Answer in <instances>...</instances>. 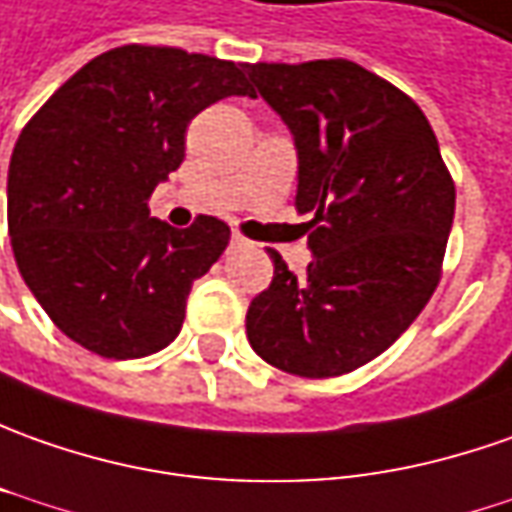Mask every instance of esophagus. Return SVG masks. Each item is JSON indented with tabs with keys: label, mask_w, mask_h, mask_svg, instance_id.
I'll use <instances>...</instances> for the list:
<instances>
[{
	"label": "esophagus",
	"mask_w": 512,
	"mask_h": 512,
	"mask_svg": "<svg viewBox=\"0 0 512 512\" xmlns=\"http://www.w3.org/2000/svg\"><path fill=\"white\" fill-rule=\"evenodd\" d=\"M231 245H233V248H245V245H250V242L245 239V236H242V233H233Z\"/></svg>",
	"instance_id": "esophagus-1"
}]
</instances>
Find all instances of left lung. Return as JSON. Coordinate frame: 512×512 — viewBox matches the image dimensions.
Wrapping results in <instances>:
<instances>
[{
    "instance_id": "left-lung-1",
    "label": "left lung",
    "mask_w": 512,
    "mask_h": 512,
    "mask_svg": "<svg viewBox=\"0 0 512 512\" xmlns=\"http://www.w3.org/2000/svg\"><path fill=\"white\" fill-rule=\"evenodd\" d=\"M248 75L296 137L307 276L279 250L250 301L248 341L298 377L355 372L411 327L442 279L456 185L423 109L346 58L256 61Z\"/></svg>"
}]
</instances>
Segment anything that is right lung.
<instances>
[{"label": "right lung", "mask_w": 512, "mask_h": 512, "mask_svg": "<svg viewBox=\"0 0 512 512\" xmlns=\"http://www.w3.org/2000/svg\"><path fill=\"white\" fill-rule=\"evenodd\" d=\"M228 95H253L233 61L123 44L27 120L10 157V248L70 341L129 360L180 335L191 284L225 253L231 228L200 214L177 231L146 200L183 163L191 118Z\"/></svg>", "instance_id": "obj_1"}]
</instances>
